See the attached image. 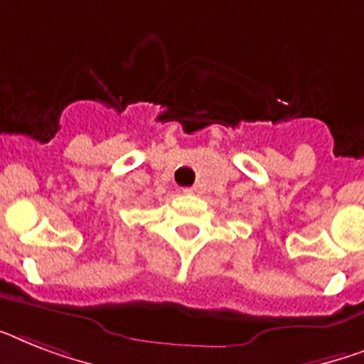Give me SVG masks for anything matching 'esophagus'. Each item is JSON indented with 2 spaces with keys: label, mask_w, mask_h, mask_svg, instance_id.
Returning a JSON list of instances; mask_svg holds the SVG:
<instances>
[{
  "label": "esophagus",
  "mask_w": 364,
  "mask_h": 364,
  "mask_svg": "<svg viewBox=\"0 0 364 364\" xmlns=\"http://www.w3.org/2000/svg\"><path fill=\"white\" fill-rule=\"evenodd\" d=\"M183 192H185V194H198V187H187L183 188Z\"/></svg>",
  "instance_id": "esophagus-1"
}]
</instances>
